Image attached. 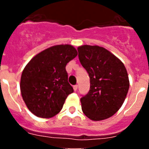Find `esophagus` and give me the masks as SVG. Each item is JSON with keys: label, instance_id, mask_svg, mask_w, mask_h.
Listing matches in <instances>:
<instances>
[{"label": "esophagus", "instance_id": "34e87169", "mask_svg": "<svg viewBox=\"0 0 149 149\" xmlns=\"http://www.w3.org/2000/svg\"><path fill=\"white\" fill-rule=\"evenodd\" d=\"M73 89H74V91L77 90V85H74Z\"/></svg>", "mask_w": 149, "mask_h": 149}]
</instances>
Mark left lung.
Listing matches in <instances>:
<instances>
[{
	"mask_svg": "<svg viewBox=\"0 0 149 149\" xmlns=\"http://www.w3.org/2000/svg\"><path fill=\"white\" fill-rule=\"evenodd\" d=\"M77 51L79 60L90 79V89L81 98L83 112L93 121L110 118L122 107L128 92L125 67L102 47L86 45Z\"/></svg>",
	"mask_w": 149,
	"mask_h": 149,
	"instance_id": "left-lung-1",
	"label": "left lung"
}]
</instances>
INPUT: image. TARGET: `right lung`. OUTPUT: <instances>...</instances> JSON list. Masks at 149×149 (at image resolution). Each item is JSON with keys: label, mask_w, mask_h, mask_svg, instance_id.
<instances>
[{"label": "right lung", "mask_w": 149, "mask_h": 149, "mask_svg": "<svg viewBox=\"0 0 149 149\" xmlns=\"http://www.w3.org/2000/svg\"><path fill=\"white\" fill-rule=\"evenodd\" d=\"M77 55L73 46L59 45L44 50L27 63L22 72L20 89L32 113L48 119L60 113L68 95L74 92L65 66Z\"/></svg>", "instance_id": "add662e5"}]
</instances>
